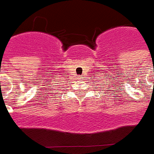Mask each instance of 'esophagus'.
Wrapping results in <instances>:
<instances>
[{"mask_svg": "<svg viewBox=\"0 0 154 154\" xmlns=\"http://www.w3.org/2000/svg\"><path fill=\"white\" fill-rule=\"evenodd\" d=\"M79 79H80V80H84V76H83V75H80V76H79Z\"/></svg>", "mask_w": 154, "mask_h": 154, "instance_id": "1", "label": "esophagus"}]
</instances>
